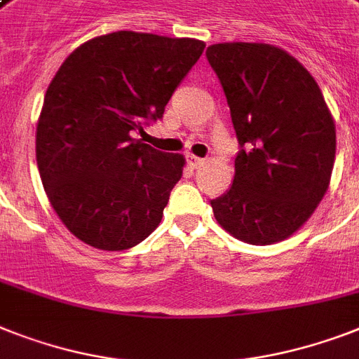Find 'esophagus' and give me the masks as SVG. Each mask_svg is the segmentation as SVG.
Masks as SVG:
<instances>
[{
    "label": "esophagus",
    "mask_w": 359,
    "mask_h": 359,
    "mask_svg": "<svg viewBox=\"0 0 359 359\" xmlns=\"http://www.w3.org/2000/svg\"><path fill=\"white\" fill-rule=\"evenodd\" d=\"M188 164H189V168H199V165H203L205 164V160L203 158H199V156H195V154H188Z\"/></svg>",
    "instance_id": "1"
}]
</instances>
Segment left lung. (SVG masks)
<instances>
[{
  "label": "left lung",
  "mask_w": 359,
  "mask_h": 359,
  "mask_svg": "<svg viewBox=\"0 0 359 359\" xmlns=\"http://www.w3.org/2000/svg\"><path fill=\"white\" fill-rule=\"evenodd\" d=\"M206 58L241 147L232 186L210 203L215 219L250 245L285 240L330 184L336 125L321 88L295 57L269 43H214Z\"/></svg>",
  "instance_id": "8db88e82"
}]
</instances>
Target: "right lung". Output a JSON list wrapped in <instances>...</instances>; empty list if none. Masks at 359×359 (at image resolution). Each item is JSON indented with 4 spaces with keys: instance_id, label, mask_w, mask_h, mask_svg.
Wrapping results in <instances>:
<instances>
[{
    "instance_id": "1",
    "label": "right lung",
    "mask_w": 359,
    "mask_h": 359,
    "mask_svg": "<svg viewBox=\"0 0 359 359\" xmlns=\"http://www.w3.org/2000/svg\"><path fill=\"white\" fill-rule=\"evenodd\" d=\"M205 42L118 31L69 55L49 83L36 164L66 229L90 247L125 250L162 221L184 156L134 138L162 118Z\"/></svg>"
}]
</instances>
